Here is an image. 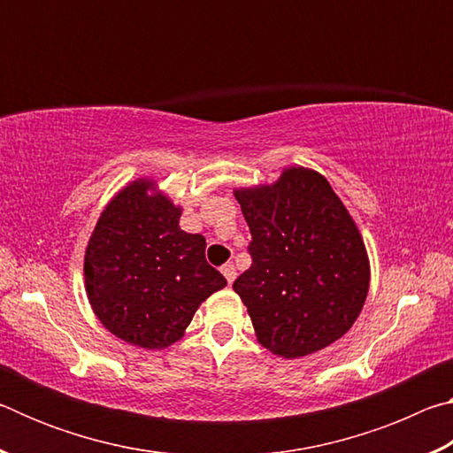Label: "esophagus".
<instances>
[{"mask_svg": "<svg viewBox=\"0 0 453 453\" xmlns=\"http://www.w3.org/2000/svg\"><path fill=\"white\" fill-rule=\"evenodd\" d=\"M221 273H224V278L227 280V283H229V286H232V283H234V280H235V275H237V272H235V267H234V264H226L224 267H221Z\"/></svg>", "mask_w": 453, "mask_h": 453, "instance_id": "1", "label": "esophagus"}]
</instances>
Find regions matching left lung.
Segmentation results:
<instances>
[{
	"label": "left lung",
	"mask_w": 453,
	"mask_h": 453,
	"mask_svg": "<svg viewBox=\"0 0 453 453\" xmlns=\"http://www.w3.org/2000/svg\"><path fill=\"white\" fill-rule=\"evenodd\" d=\"M234 196L251 232V267L234 281L257 342L296 359L354 326L370 289L364 237L324 175L286 167L270 186Z\"/></svg>",
	"instance_id": "obj_1"
}]
</instances>
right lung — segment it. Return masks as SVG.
Listing matches in <instances>:
<instances>
[{
  "instance_id": "1",
  "label": "right lung",
  "mask_w": 453,
  "mask_h": 453,
  "mask_svg": "<svg viewBox=\"0 0 453 453\" xmlns=\"http://www.w3.org/2000/svg\"><path fill=\"white\" fill-rule=\"evenodd\" d=\"M181 208L140 178L105 205L83 257L91 310L107 332L143 349L186 334L202 302L227 286L205 262V237L180 227Z\"/></svg>"
}]
</instances>
